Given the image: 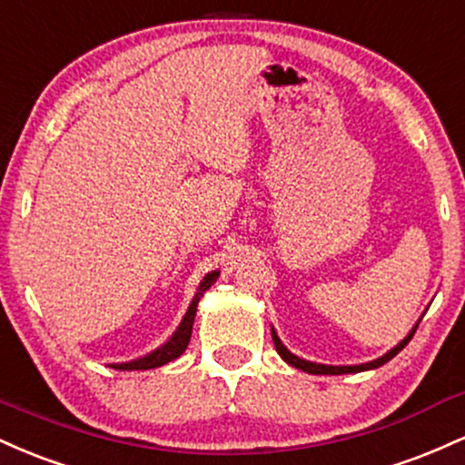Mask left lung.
<instances>
[{"label": "left lung", "mask_w": 465, "mask_h": 465, "mask_svg": "<svg viewBox=\"0 0 465 465\" xmlns=\"http://www.w3.org/2000/svg\"><path fill=\"white\" fill-rule=\"evenodd\" d=\"M418 323H420V322H418ZM418 323L413 325V330H411V332H409L407 336H404L402 341H400V343L396 345V348H393V350H389L385 356H381V359H376V361H370V362H362V365H322V362H311V361H303V359H300V356L291 354V351H288V350L284 348V343H282V341H280V336H277L275 330H271V334H273V343H275V350H277V354H280L282 359H284V361L288 362V365L297 367V370H302V371H308V373H323V376H339V373H359V371L376 370V367L385 365V362L391 361L393 356H396L400 350H404V348H407V343H409L411 339H413L415 330H418Z\"/></svg>", "instance_id": "obj_1"}]
</instances>
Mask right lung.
Here are the masks:
<instances>
[{
	"label": "right lung",
	"mask_w": 465,
	"mask_h": 465,
	"mask_svg": "<svg viewBox=\"0 0 465 465\" xmlns=\"http://www.w3.org/2000/svg\"><path fill=\"white\" fill-rule=\"evenodd\" d=\"M221 275L218 271H212V273H207L205 277H203L199 291H196L194 300H192L188 312H185V317L181 319L179 328L174 330V334L170 336L168 341L162 345V348H157L154 351H151V354L142 356V359L137 361H131V362H114L111 367H115V370H154V367H162L165 365V362L179 359L181 354H183L185 348H188L190 343V336H192V323H194V317H196V306H199L203 292L207 291L212 284L216 282V277Z\"/></svg>",
	"instance_id": "1"
}]
</instances>
